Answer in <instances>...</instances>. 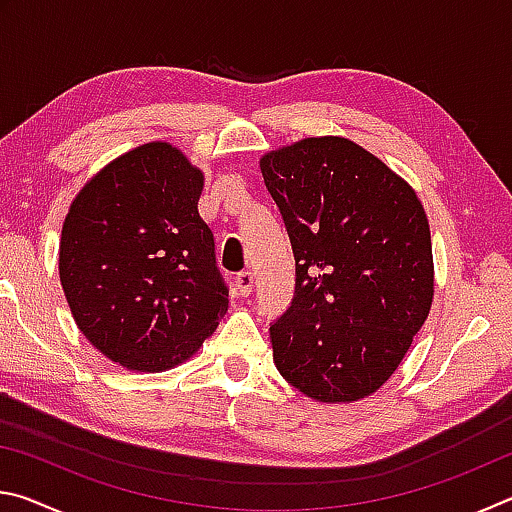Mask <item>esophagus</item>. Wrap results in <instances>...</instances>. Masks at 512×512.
Listing matches in <instances>:
<instances>
[{"label": "esophagus", "instance_id": "obj_1", "mask_svg": "<svg viewBox=\"0 0 512 512\" xmlns=\"http://www.w3.org/2000/svg\"><path fill=\"white\" fill-rule=\"evenodd\" d=\"M253 282H255V277L250 271H241V273L235 275V287H237L241 298H246L248 293L253 291Z\"/></svg>", "mask_w": 512, "mask_h": 512}]
</instances>
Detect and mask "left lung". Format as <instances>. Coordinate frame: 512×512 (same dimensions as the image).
Masks as SVG:
<instances>
[{
    "label": "left lung",
    "instance_id": "obj_1",
    "mask_svg": "<svg viewBox=\"0 0 512 512\" xmlns=\"http://www.w3.org/2000/svg\"><path fill=\"white\" fill-rule=\"evenodd\" d=\"M296 257L291 307L271 325L280 375L316 402L391 379L433 300L431 232L404 178L345 137H305L259 160Z\"/></svg>",
    "mask_w": 512,
    "mask_h": 512
}]
</instances>
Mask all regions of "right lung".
Wrapping results in <instances>:
<instances>
[{"mask_svg": "<svg viewBox=\"0 0 512 512\" xmlns=\"http://www.w3.org/2000/svg\"><path fill=\"white\" fill-rule=\"evenodd\" d=\"M203 171L169 142L119 155L69 205L60 284L94 348L128 370L187 361L228 311L212 230L198 214Z\"/></svg>", "mask_w": 512, "mask_h": 512, "instance_id": "right-lung-1", "label": "right lung"}]
</instances>
